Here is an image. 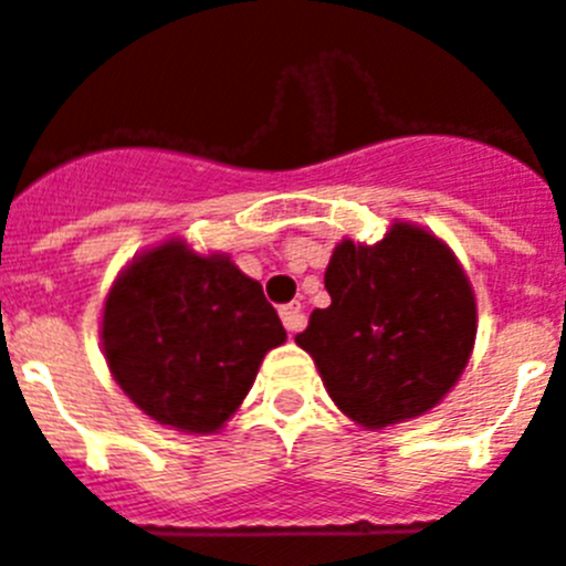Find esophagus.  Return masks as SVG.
Listing matches in <instances>:
<instances>
[{
	"label": "esophagus",
	"instance_id": "esophagus-1",
	"mask_svg": "<svg viewBox=\"0 0 566 566\" xmlns=\"http://www.w3.org/2000/svg\"><path fill=\"white\" fill-rule=\"evenodd\" d=\"M279 315H282V323H284V328H287L290 334L301 332V328H304V323H306V317H304V310H301V304H298V301H295V304H287V306H282V310H279Z\"/></svg>",
	"mask_w": 566,
	"mask_h": 566
}]
</instances>
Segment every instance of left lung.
Segmentation results:
<instances>
[{"instance_id": "obj_1", "label": "left lung", "mask_w": 566, "mask_h": 566, "mask_svg": "<svg viewBox=\"0 0 566 566\" xmlns=\"http://www.w3.org/2000/svg\"><path fill=\"white\" fill-rule=\"evenodd\" d=\"M332 304L295 343L334 403L365 429L429 411L457 384L475 343V298L457 256L426 229L395 223L376 245L350 240L326 268Z\"/></svg>"}]
</instances>
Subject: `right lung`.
Returning <instances> with one entry per match:
<instances>
[{
  "instance_id": "right-lung-1",
  "label": "right lung",
  "mask_w": 566,
  "mask_h": 566,
  "mask_svg": "<svg viewBox=\"0 0 566 566\" xmlns=\"http://www.w3.org/2000/svg\"><path fill=\"white\" fill-rule=\"evenodd\" d=\"M104 356L151 420L190 434L221 429L260 361L287 339L260 282L229 256L166 243L137 256L104 304Z\"/></svg>"
}]
</instances>
